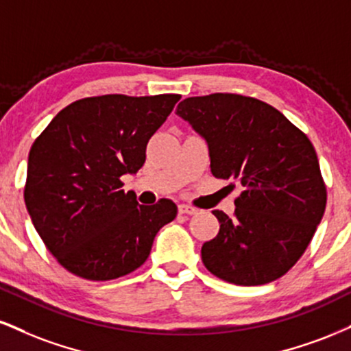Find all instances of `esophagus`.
<instances>
[{"mask_svg": "<svg viewBox=\"0 0 351 351\" xmlns=\"http://www.w3.org/2000/svg\"><path fill=\"white\" fill-rule=\"evenodd\" d=\"M178 213L180 214H188V216H193V214L197 213V209L193 208V206H188V204H180L178 206Z\"/></svg>", "mask_w": 351, "mask_h": 351, "instance_id": "34e87169", "label": "esophagus"}]
</instances>
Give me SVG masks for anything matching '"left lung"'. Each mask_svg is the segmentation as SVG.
Instances as JSON below:
<instances>
[{"mask_svg":"<svg viewBox=\"0 0 351 351\" xmlns=\"http://www.w3.org/2000/svg\"><path fill=\"white\" fill-rule=\"evenodd\" d=\"M176 114L208 142L210 173L243 186L234 217L213 210L221 229L202 245L204 267L239 286L281 278L306 252L327 204L314 145L278 109L250 96H194Z\"/></svg>","mask_w":351,"mask_h":351,"instance_id":"1","label":"left lung"}]
</instances>
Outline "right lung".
<instances>
[{
	"mask_svg": "<svg viewBox=\"0 0 351 351\" xmlns=\"http://www.w3.org/2000/svg\"><path fill=\"white\" fill-rule=\"evenodd\" d=\"M180 95L83 98L63 108L32 143L24 201L37 234L70 273L109 281L149 258L155 235L176 217L124 193L121 176L145 163L150 137Z\"/></svg>",
	"mask_w": 351,
	"mask_h": 351,
	"instance_id": "add662e5",
	"label": "right lung"
}]
</instances>
